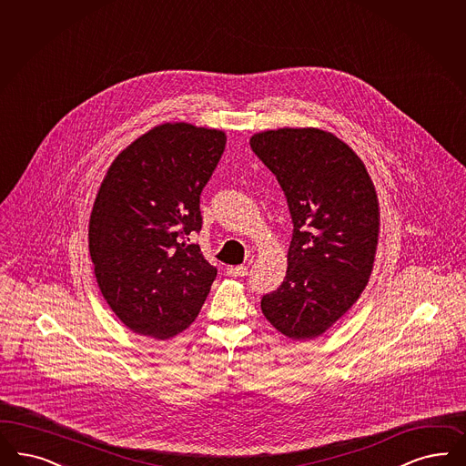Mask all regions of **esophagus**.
<instances>
[{"instance_id": "34e87169", "label": "esophagus", "mask_w": 466, "mask_h": 466, "mask_svg": "<svg viewBox=\"0 0 466 466\" xmlns=\"http://www.w3.org/2000/svg\"><path fill=\"white\" fill-rule=\"evenodd\" d=\"M228 273L231 276H235V278H243V276H247L248 273V269H247V266H235V268H229L228 269Z\"/></svg>"}]
</instances>
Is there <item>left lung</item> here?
<instances>
[{"instance_id":"8db88e82","label":"left lung","mask_w":466,"mask_h":466,"mask_svg":"<svg viewBox=\"0 0 466 466\" xmlns=\"http://www.w3.org/2000/svg\"><path fill=\"white\" fill-rule=\"evenodd\" d=\"M250 148L275 174L293 225L287 275L260 309L289 339H314L350 309L371 275L377 191L361 158L327 131H264Z\"/></svg>"}]
</instances>
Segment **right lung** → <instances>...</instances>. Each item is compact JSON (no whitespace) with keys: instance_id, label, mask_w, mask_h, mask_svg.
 <instances>
[{"instance_id":"add662e5","label":"right lung","mask_w":466,"mask_h":466,"mask_svg":"<svg viewBox=\"0 0 466 466\" xmlns=\"http://www.w3.org/2000/svg\"><path fill=\"white\" fill-rule=\"evenodd\" d=\"M226 147L218 129L162 124L108 167L89 219V254L105 300L135 333L169 339L190 327L218 269L197 243L200 195Z\"/></svg>"}]
</instances>
